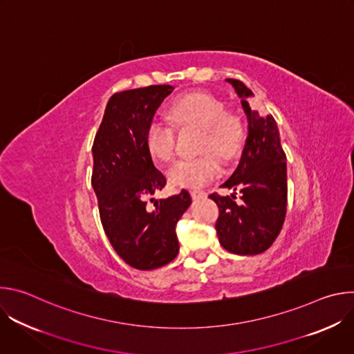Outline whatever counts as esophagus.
Returning <instances> with one entry per match:
<instances>
[{"instance_id":"34e87169","label":"esophagus","mask_w":354,"mask_h":354,"mask_svg":"<svg viewBox=\"0 0 354 354\" xmlns=\"http://www.w3.org/2000/svg\"><path fill=\"white\" fill-rule=\"evenodd\" d=\"M190 196H192L194 200H197V198H203V197H206L207 194H206L205 192H201V190H192V192H190Z\"/></svg>"}]
</instances>
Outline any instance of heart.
Listing matches in <instances>:
<instances>
[{"label": "heart", "instance_id": "1", "mask_svg": "<svg viewBox=\"0 0 354 354\" xmlns=\"http://www.w3.org/2000/svg\"><path fill=\"white\" fill-rule=\"evenodd\" d=\"M169 115L178 126L203 129L200 151L196 158L178 160L168 171L174 186L197 189L209 183L220 172V161L232 160L241 149L243 130L241 122L227 113L225 105L209 93H189L180 96L169 108ZM148 153L160 161H169L174 156L175 131L160 119H154L145 130Z\"/></svg>", "mask_w": 354, "mask_h": 354}]
</instances>
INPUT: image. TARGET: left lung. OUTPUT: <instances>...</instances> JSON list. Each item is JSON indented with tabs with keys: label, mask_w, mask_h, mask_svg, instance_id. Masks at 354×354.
<instances>
[{
	"label": "left lung",
	"mask_w": 354,
	"mask_h": 354,
	"mask_svg": "<svg viewBox=\"0 0 354 354\" xmlns=\"http://www.w3.org/2000/svg\"><path fill=\"white\" fill-rule=\"evenodd\" d=\"M241 99L248 120V137L239 164L221 187L238 189L241 203L231 196L210 194L220 210L216 230L224 249L235 255H258L274 242L286 218L287 165L277 123L272 115L250 109L254 96L243 82L228 78Z\"/></svg>",
	"instance_id": "8db88e82"
}]
</instances>
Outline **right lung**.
Wrapping results in <instances>:
<instances>
[{"label":"right lung","mask_w":354,"mask_h":354,"mask_svg":"<svg viewBox=\"0 0 354 354\" xmlns=\"http://www.w3.org/2000/svg\"><path fill=\"white\" fill-rule=\"evenodd\" d=\"M172 91L171 85H151L115 93L92 145V187L100 221L118 255L138 270H153L176 258V224L192 203L189 192L182 190L147 206V198L167 180L145 147V130Z\"/></svg>","instance_id":"right-lung-1"}]
</instances>
